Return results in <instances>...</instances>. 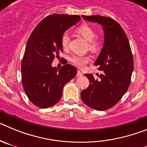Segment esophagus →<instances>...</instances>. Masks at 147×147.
<instances>
[{
  "label": "esophagus",
  "instance_id": "34e87169",
  "mask_svg": "<svg viewBox=\"0 0 147 147\" xmlns=\"http://www.w3.org/2000/svg\"><path fill=\"white\" fill-rule=\"evenodd\" d=\"M76 76H83L82 72H81V71H77V74H76Z\"/></svg>",
  "mask_w": 147,
  "mask_h": 147
}]
</instances>
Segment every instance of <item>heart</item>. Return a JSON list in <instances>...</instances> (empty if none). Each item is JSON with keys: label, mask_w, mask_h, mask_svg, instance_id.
I'll list each match as a JSON object with an SVG mask.
<instances>
[{"label": "heart", "mask_w": 147, "mask_h": 147, "mask_svg": "<svg viewBox=\"0 0 147 147\" xmlns=\"http://www.w3.org/2000/svg\"><path fill=\"white\" fill-rule=\"evenodd\" d=\"M77 32L82 35L85 40L89 42V49L91 50H95L98 46L97 41L94 40L95 34L94 30L88 25H82L78 27ZM69 35L67 33H64L61 37V45L63 49H67L69 45ZM90 59L86 57H80V56H74L71 59V62L79 67H83L89 62Z\"/></svg>", "instance_id": "b5f03b06"}]
</instances>
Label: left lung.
<instances>
[{"label":"left lung","mask_w":147,"mask_h":147,"mask_svg":"<svg viewBox=\"0 0 147 147\" xmlns=\"http://www.w3.org/2000/svg\"><path fill=\"white\" fill-rule=\"evenodd\" d=\"M88 21L103 27L104 44L94 65L103 71L100 80L86 74L90 85L81 93L82 102L89 107L103 111L111 108L120 101L130 85L133 71V57L125 32L116 21L100 15L85 16Z\"/></svg>","instance_id":"8db88e82"}]
</instances>
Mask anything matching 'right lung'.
I'll use <instances>...</instances> for the list:
<instances>
[{"label": "right lung", "instance_id": "1", "mask_svg": "<svg viewBox=\"0 0 147 147\" xmlns=\"http://www.w3.org/2000/svg\"><path fill=\"white\" fill-rule=\"evenodd\" d=\"M80 20L79 15H49L30 35L22 60V83L28 99L37 107L44 109L56 105L62 97L63 87L77 74L71 65L59 70L51 63L63 51L62 35Z\"/></svg>", "mask_w": 147, "mask_h": 147}]
</instances>
